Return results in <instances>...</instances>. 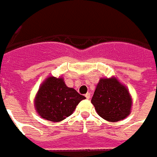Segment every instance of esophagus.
Instances as JSON below:
<instances>
[{
    "mask_svg": "<svg viewBox=\"0 0 157 157\" xmlns=\"http://www.w3.org/2000/svg\"><path fill=\"white\" fill-rule=\"evenodd\" d=\"M85 96H86V98L87 100H89V99H90V97H91V94H90V93H87V94H86Z\"/></svg>",
    "mask_w": 157,
    "mask_h": 157,
    "instance_id": "34e87169",
    "label": "esophagus"
}]
</instances>
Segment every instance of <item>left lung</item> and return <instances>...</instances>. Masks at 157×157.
Listing matches in <instances>:
<instances>
[{
  "label": "left lung",
  "mask_w": 157,
  "mask_h": 157,
  "mask_svg": "<svg viewBox=\"0 0 157 157\" xmlns=\"http://www.w3.org/2000/svg\"><path fill=\"white\" fill-rule=\"evenodd\" d=\"M92 103L100 117L107 121L115 122L129 115L132 99L127 87L113 77L100 78Z\"/></svg>",
  "instance_id": "obj_1"
}]
</instances>
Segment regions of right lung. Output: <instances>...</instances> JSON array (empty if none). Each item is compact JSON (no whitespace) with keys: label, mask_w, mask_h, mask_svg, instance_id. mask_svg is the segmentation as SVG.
<instances>
[{"label":"right lung","mask_w":157,"mask_h":157,"mask_svg":"<svg viewBox=\"0 0 157 157\" xmlns=\"http://www.w3.org/2000/svg\"><path fill=\"white\" fill-rule=\"evenodd\" d=\"M86 97L68 87L62 77H49L40 86L35 107L40 116L50 121H61L70 116Z\"/></svg>","instance_id":"add662e5"}]
</instances>
